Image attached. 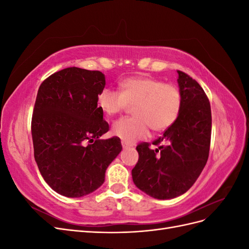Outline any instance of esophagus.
I'll list each match as a JSON object with an SVG mask.
<instances>
[{"mask_svg": "<svg viewBox=\"0 0 249 249\" xmlns=\"http://www.w3.org/2000/svg\"><path fill=\"white\" fill-rule=\"evenodd\" d=\"M122 145L124 148H129L131 146V144H129V143H126L124 141H122Z\"/></svg>", "mask_w": 249, "mask_h": 249, "instance_id": "1", "label": "esophagus"}]
</instances>
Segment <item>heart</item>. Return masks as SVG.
I'll use <instances>...</instances> for the list:
<instances>
[{
  "label": "heart",
  "instance_id": "1",
  "mask_svg": "<svg viewBox=\"0 0 249 249\" xmlns=\"http://www.w3.org/2000/svg\"><path fill=\"white\" fill-rule=\"evenodd\" d=\"M97 106L107 115L122 113L130 106L133 117L118 119L112 125L114 136L126 143L145 138L149 129L168 130L176 124L183 108V95L178 86L147 77H132L120 83V92L105 88L97 95Z\"/></svg>",
  "mask_w": 249,
  "mask_h": 249
}]
</instances>
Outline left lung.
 I'll use <instances>...</instances> for the list:
<instances>
[{"label":"left lung","instance_id":"8db88e82","mask_svg":"<svg viewBox=\"0 0 249 249\" xmlns=\"http://www.w3.org/2000/svg\"><path fill=\"white\" fill-rule=\"evenodd\" d=\"M183 108L176 124L153 142L137 145V164L133 182L141 191L157 199H171L187 192L208 161L212 114L208 96L198 83L178 71Z\"/></svg>","mask_w":249,"mask_h":249}]
</instances>
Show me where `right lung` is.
<instances>
[{
    "mask_svg": "<svg viewBox=\"0 0 249 249\" xmlns=\"http://www.w3.org/2000/svg\"><path fill=\"white\" fill-rule=\"evenodd\" d=\"M105 85L99 71L67 67L51 74L37 92L34 158L43 179L63 196L81 197L100 188L123 149L118 137L100 139L109 131L96 102Z\"/></svg>",
    "mask_w": 249,
    "mask_h": 249,
    "instance_id": "add662e5",
    "label": "right lung"
}]
</instances>
